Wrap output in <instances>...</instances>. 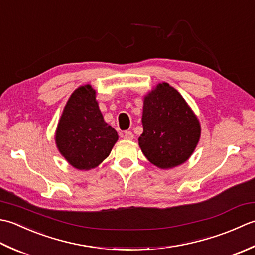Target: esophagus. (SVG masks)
Returning a JSON list of instances; mask_svg holds the SVG:
<instances>
[{
  "instance_id": "esophagus-1",
  "label": "esophagus",
  "mask_w": 255,
  "mask_h": 255,
  "mask_svg": "<svg viewBox=\"0 0 255 255\" xmlns=\"http://www.w3.org/2000/svg\"><path fill=\"white\" fill-rule=\"evenodd\" d=\"M123 138L127 139V141H132V139L134 138V135L131 131H127L123 135Z\"/></svg>"
}]
</instances>
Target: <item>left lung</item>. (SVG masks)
I'll return each mask as SVG.
<instances>
[{"label":"left lung","mask_w":255,"mask_h":255,"mask_svg":"<svg viewBox=\"0 0 255 255\" xmlns=\"http://www.w3.org/2000/svg\"><path fill=\"white\" fill-rule=\"evenodd\" d=\"M138 145L150 163L168 169L185 163L200 137L199 120L180 93L166 82L144 97Z\"/></svg>","instance_id":"left-lung-1"}]
</instances>
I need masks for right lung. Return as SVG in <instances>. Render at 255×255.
<instances>
[{
  "instance_id": "right-lung-1",
  "label": "right lung",
  "mask_w": 255,
  "mask_h": 255,
  "mask_svg": "<svg viewBox=\"0 0 255 255\" xmlns=\"http://www.w3.org/2000/svg\"><path fill=\"white\" fill-rule=\"evenodd\" d=\"M118 133L105 122L90 85L81 86L70 96L56 131L60 154L75 168H95L110 154Z\"/></svg>"
}]
</instances>
